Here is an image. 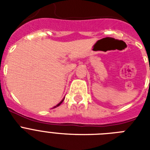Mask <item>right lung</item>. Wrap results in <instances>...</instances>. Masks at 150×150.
I'll return each instance as SVG.
<instances>
[{"instance_id": "1", "label": "right lung", "mask_w": 150, "mask_h": 150, "mask_svg": "<svg viewBox=\"0 0 150 150\" xmlns=\"http://www.w3.org/2000/svg\"><path fill=\"white\" fill-rule=\"evenodd\" d=\"M63 100H61V102H60V103H58V104H57V106H55V107H54V108H55V107H58V106H60V105H61V103H62V102H63Z\"/></svg>"}]
</instances>
